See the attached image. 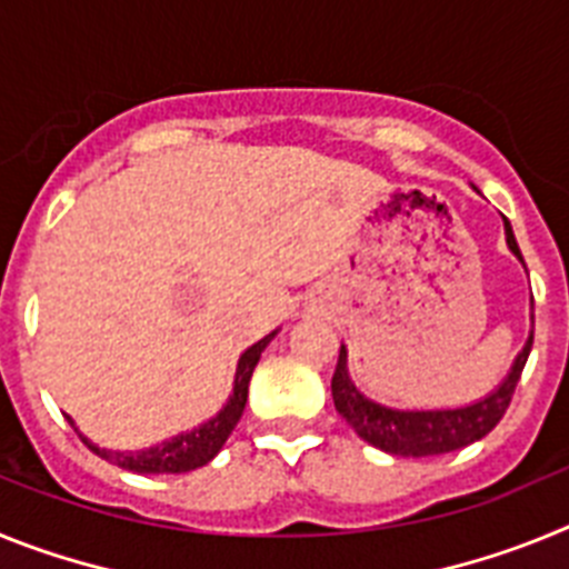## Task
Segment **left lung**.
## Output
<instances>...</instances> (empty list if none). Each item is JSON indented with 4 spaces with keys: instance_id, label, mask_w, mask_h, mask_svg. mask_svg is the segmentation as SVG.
Masks as SVG:
<instances>
[{
    "instance_id": "left-lung-1",
    "label": "left lung",
    "mask_w": 569,
    "mask_h": 569,
    "mask_svg": "<svg viewBox=\"0 0 569 569\" xmlns=\"http://www.w3.org/2000/svg\"><path fill=\"white\" fill-rule=\"evenodd\" d=\"M505 233L507 248L525 264V256H521L519 244H516V236H512V228L507 219ZM530 347L532 330L530 339L521 347V353L512 361L510 373L485 399L465 407H450V410H399V407H387L373 399H367L359 387L350 381V376H347V347L341 345L339 365H336L333 381H330L333 405L341 419L353 427L367 445L379 447L385 453L405 456V459L453 453V450H461V447L472 445V441L485 439L492 427L499 425L501 416L510 407L512 393H516V385H519L521 370L527 365Z\"/></svg>"
}]
</instances>
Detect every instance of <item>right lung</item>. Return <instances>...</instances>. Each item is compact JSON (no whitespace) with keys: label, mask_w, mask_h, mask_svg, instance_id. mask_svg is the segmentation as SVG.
<instances>
[{"label":"right lung","mask_w":569,"mask_h":569,"mask_svg":"<svg viewBox=\"0 0 569 569\" xmlns=\"http://www.w3.org/2000/svg\"><path fill=\"white\" fill-rule=\"evenodd\" d=\"M279 333H268L264 339L256 341L253 347H248L244 353H241L239 367H236V381H233V396L228 399V405L219 410L210 421L199 425L196 430L182 436H173L170 441H162V445L148 447V450H136V453H119V450H108V447H97L90 439H84L79 433V439L99 456V459L110 461V465H119L122 470L130 472H190L196 467L208 465L219 450L224 447L228 436L233 433V427L239 425L241 413H244V405H248V385L250 376H253L256 365H259L261 350L270 345V339ZM68 421L73 425V419L68 416ZM77 430V425H73Z\"/></svg>","instance_id":"obj_1"}]
</instances>
